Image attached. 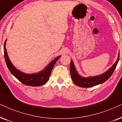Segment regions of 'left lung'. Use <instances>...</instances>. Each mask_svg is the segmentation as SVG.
<instances>
[{
  "instance_id": "obj_1",
  "label": "left lung",
  "mask_w": 122,
  "mask_h": 122,
  "mask_svg": "<svg viewBox=\"0 0 122 122\" xmlns=\"http://www.w3.org/2000/svg\"><path fill=\"white\" fill-rule=\"evenodd\" d=\"M119 59V53L118 54V59L116 63L111 66L107 71L99 75V76H90V77L84 78L82 77L78 74L76 71L75 66L73 61L71 60V64H70V71H71V79L74 83L76 86L83 88H89L92 86H97V85L102 84L111 77L113 73L114 72Z\"/></svg>"
}]
</instances>
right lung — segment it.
I'll list each match as a JSON object with an SVG mask.
<instances>
[{
	"label": "right lung",
	"mask_w": 122,
	"mask_h": 122,
	"mask_svg": "<svg viewBox=\"0 0 122 122\" xmlns=\"http://www.w3.org/2000/svg\"><path fill=\"white\" fill-rule=\"evenodd\" d=\"M5 42L6 41H5L4 45V53L6 66L11 74L16 79L19 80L23 84L33 86H43V84L47 82L51 76V71L53 66H54L56 61L61 57V56H58V57L55 58L42 71L38 73H34V74H26L18 70L11 63L6 51Z\"/></svg>",
	"instance_id": "right-lung-1"
}]
</instances>
